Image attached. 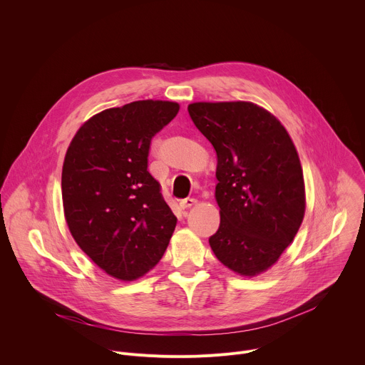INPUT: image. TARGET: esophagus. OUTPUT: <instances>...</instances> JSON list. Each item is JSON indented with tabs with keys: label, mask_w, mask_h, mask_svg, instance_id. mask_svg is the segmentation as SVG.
<instances>
[{
	"label": "esophagus",
	"mask_w": 365,
	"mask_h": 365,
	"mask_svg": "<svg viewBox=\"0 0 365 365\" xmlns=\"http://www.w3.org/2000/svg\"><path fill=\"white\" fill-rule=\"evenodd\" d=\"M196 205H197V200L193 199V197H187V199H183V200L180 202V207H182V210H190V207H193V206H196Z\"/></svg>",
	"instance_id": "1"
}]
</instances>
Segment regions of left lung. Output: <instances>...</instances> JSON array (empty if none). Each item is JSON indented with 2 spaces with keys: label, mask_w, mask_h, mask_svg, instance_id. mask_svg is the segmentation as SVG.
I'll return each instance as SVG.
<instances>
[{
  "label": "left lung",
  "mask_w": 365,
  "mask_h": 365,
  "mask_svg": "<svg viewBox=\"0 0 365 365\" xmlns=\"http://www.w3.org/2000/svg\"><path fill=\"white\" fill-rule=\"evenodd\" d=\"M187 111L217 151L221 224L210 245L234 273L262 274L277 263L304 217L297 150L283 124L257 103L193 102Z\"/></svg>",
  "instance_id": "obj_1"
}]
</instances>
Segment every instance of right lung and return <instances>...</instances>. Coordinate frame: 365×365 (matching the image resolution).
Returning <instances> with one entry per match:
<instances>
[{
    "mask_svg": "<svg viewBox=\"0 0 365 365\" xmlns=\"http://www.w3.org/2000/svg\"><path fill=\"white\" fill-rule=\"evenodd\" d=\"M172 101L145 99L103 110L72 138L62 169L68 228L108 276L133 282L163 257L176 217L147 172L150 141L179 113Z\"/></svg>",
    "mask_w": 365,
    "mask_h": 365,
    "instance_id": "obj_1",
    "label": "right lung"
}]
</instances>
